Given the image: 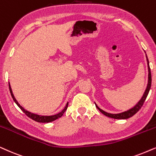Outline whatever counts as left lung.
<instances>
[{
    "label": "left lung",
    "instance_id": "left-lung-1",
    "mask_svg": "<svg viewBox=\"0 0 156 156\" xmlns=\"http://www.w3.org/2000/svg\"><path fill=\"white\" fill-rule=\"evenodd\" d=\"M146 58H147V68H148V83H147L146 90H145V93H144L143 97H142L141 99L140 100V101L137 104H136V105L134 106L133 108H132L131 109L128 110V111H127V112H122V113L116 114H109V113H107V112L103 111V110L100 109V108L98 107V106L95 104L96 106L97 107V109L99 110V111L101 112L102 114H104V115L106 116V117H109L110 118H113V119H128V118L133 117V115H135V114L141 109V107L143 105L144 102H145V99H146L147 95H148L149 90H150V89H151V80H152L151 73V68H150V66H149V61H148V59H147V55H146Z\"/></svg>",
    "mask_w": 156,
    "mask_h": 156
}]
</instances>
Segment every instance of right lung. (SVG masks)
<instances>
[{"instance_id":"add662e5","label":"right lung","mask_w":156,"mask_h":156,"mask_svg":"<svg viewBox=\"0 0 156 156\" xmlns=\"http://www.w3.org/2000/svg\"><path fill=\"white\" fill-rule=\"evenodd\" d=\"M9 90H10V93H11V96H12L13 101H14L15 103L17 104V106H19V107L20 108L21 110H22V112H23V113H25V114L27 116V117H29V118H31V119L34 120V121H36L37 122H43V123H47V122H50L54 121V120L58 119V118L62 117V116L63 115V114L65 113V112L66 111L67 109H68V103H67L66 107H65V109L62 110V112H60V113H58V114H55V115H53V116H39V115H37V114H32V113H31V112H29L28 111H27V110H25L22 107V106H20V104L18 103V101H16V100L14 96H13V94L12 93V90H11V86H10V83H9Z\"/></svg>"}]
</instances>
